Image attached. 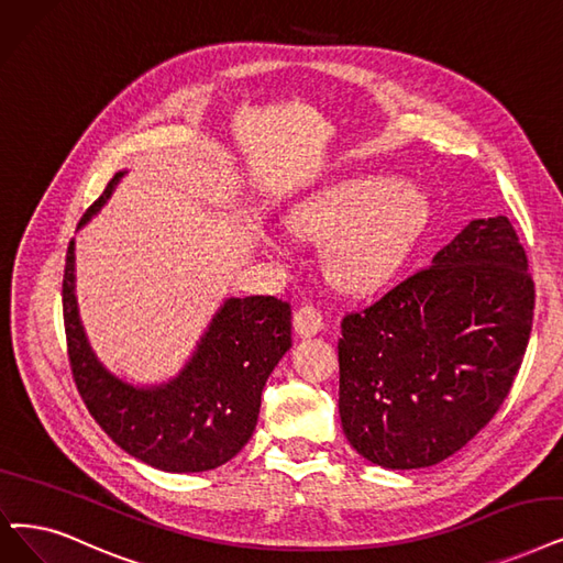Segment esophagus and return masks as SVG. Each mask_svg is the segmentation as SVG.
Here are the masks:
<instances>
[{"label": "esophagus", "mask_w": 563, "mask_h": 563, "mask_svg": "<svg viewBox=\"0 0 563 563\" xmlns=\"http://www.w3.org/2000/svg\"><path fill=\"white\" fill-rule=\"evenodd\" d=\"M294 328L300 336L319 334L323 330V313L317 307L305 305L294 313Z\"/></svg>", "instance_id": "obj_1"}]
</instances>
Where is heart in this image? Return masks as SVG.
<instances>
[{
	"label": "heart",
	"mask_w": 563,
	"mask_h": 563,
	"mask_svg": "<svg viewBox=\"0 0 563 563\" xmlns=\"http://www.w3.org/2000/svg\"><path fill=\"white\" fill-rule=\"evenodd\" d=\"M427 212V198L413 185L357 177L302 200L288 214V231L307 242H328L330 279L346 290H365L395 275Z\"/></svg>",
	"instance_id": "1"
}]
</instances>
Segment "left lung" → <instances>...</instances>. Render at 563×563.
<instances>
[{"label":"left lung","mask_w":563,"mask_h":563,"mask_svg":"<svg viewBox=\"0 0 563 563\" xmlns=\"http://www.w3.org/2000/svg\"><path fill=\"white\" fill-rule=\"evenodd\" d=\"M527 254L506 217L474 219L384 298L342 321L340 418L384 468L455 455L499 411L533 321Z\"/></svg>","instance_id":"8db88e82"}]
</instances>
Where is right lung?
<instances>
[{
	"label": "right lung",
	"instance_id": "1",
	"mask_svg": "<svg viewBox=\"0 0 563 563\" xmlns=\"http://www.w3.org/2000/svg\"><path fill=\"white\" fill-rule=\"evenodd\" d=\"M115 173L87 208L78 229L115 191ZM66 346L80 397L122 451L168 474H198L233 460L252 439L261 393L290 349V305L275 296L227 298L196 351L166 384L133 386L97 357L76 298V242H69L62 284Z\"/></svg>",
	"mask_w": 563,
	"mask_h": 563
}]
</instances>
